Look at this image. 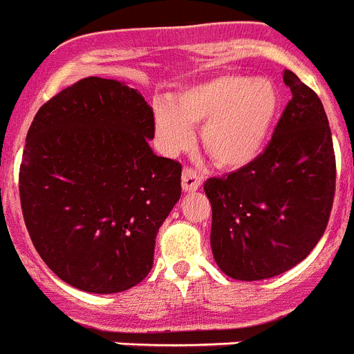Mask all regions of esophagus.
I'll list each match as a JSON object with an SVG mask.
<instances>
[{"instance_id": "34e87169", "label": "esophagus", "mask_w": 354, "mask_h": 354, "mask_svg": "<svg viewBox=\"0 0 354 354\" xmlns=\"http://www.w3.org/2000/svg\"><path fill=\"white\" fill-rule=\"evenodd\" d=\"M202 184V175L193 168H186L183 171V189L184 192H197Z\"/></svg>"}]
</instances>
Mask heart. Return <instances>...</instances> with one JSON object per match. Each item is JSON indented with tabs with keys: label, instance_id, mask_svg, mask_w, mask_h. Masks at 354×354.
Here are the masks:
<instances>
[{
	"label": "heart",
	"instance_id": "obj_1",
	"mask_svg": "<svg viewBox=\"0 0 354 354\" xmlns=\"http://www.w3.org/2000/svg\"><path fill=\"white\" fill-rule=\"evenodd\" d=\"M281 96L263 77L225 73L183 87L170 107L156 109L153 127L168 156L193 145L192 129L201 127V145L220 168L238 170L263 152L279 113Z\"/></svg>",
	"mask_w": 354,
	"mask_h": 354
}]
</instances>
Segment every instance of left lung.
Here are the masks:
<instances>
[{
	"instance_id": "1",
	"label": "left lung",
	"mask_w": 354,
	"mask_h": 354,
	"mask_svg": "<svg viewBox=\"0 0 354 354\" xmlns=\"http://www.w3.org/2000/svg\"><path fill=\"white\" fill-rule=\"evenodd\" d=\"M292 100L265 152L227 177H211V250L240 281L279 276L301 263L324 234L335 195V152L322 102L295 73Z\"/></svg>"
}]
</instances>
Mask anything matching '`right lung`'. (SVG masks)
Returning a JSON list of instances; mask_svg holds the SVG:
<instances>
[{
  "label": "right lung",
  "instance_id": "add662e5",
  "mask_svg": "<svg viewBox=\"0 0 354 354\" xmlns=\"http://www.w3.org/2000/svg\"><path fill=\"white\" fill-rule=\"evenodd\" d=\"M153 131L140 91L100 77L66 87L33 118L21 207L33 247L68 285L116 294L148 276L183 171L153 153Z\"/></svg>",
  "mask_w": 354,
  "mask_h": 354
}]
</instances>
